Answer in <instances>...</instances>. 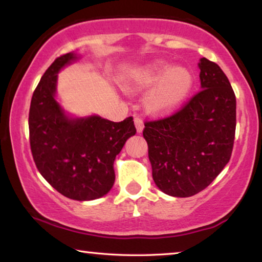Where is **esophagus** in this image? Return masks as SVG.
Segmentation results:
<instances>
[{
	"instance_id": "34e87169",
	"label": "esophagus",
	"mask_w": 262,
	"mask_h": 262,
	"mask_svg": "<svg viewBox=\"0 0 262 262\" xmlns=\"http://www.w3.org/2000/svg\"><path fill=\"white\" fill-rule=\"evenodd\" d=\"M135 125H136L137 132H138V134H140V132H143L144 123H143V120H142V119L138 118V117H136V118H135Z\"/></svg>"
}]
</instances>
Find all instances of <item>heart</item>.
I'll list each match as a JSON object with an SVG mask.
<instances>
[{
  "mask_svg": "<svg viewBox=\"0 0 262 262\" xmlns=\"http://www.w3.org/2000/svg\"><path fill=\"white\" fill-rule=\"evenodd\" d=\"M193 74L184 66L172 67L157 61L137 68L122 79V86L128 92L150 89L144 104L155 116H164L176 111L185 102L193 88Z\"/></svg>",
  "mask_w": 262,
  "mask_h": 262,
  "instance_id": "b5f03b06",
  "label": "heart"
}]
</instances>
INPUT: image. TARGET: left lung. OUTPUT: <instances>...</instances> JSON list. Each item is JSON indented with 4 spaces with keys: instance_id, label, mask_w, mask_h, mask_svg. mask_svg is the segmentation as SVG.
<instances>
[{
    "instance_id": "left-lung-1",
    "label": "left lung",
    "mask_w": 262,
    "mask_h": 262,
    "mask_svg": "<svg viewBox=\"0 0 262 262\" xmlns=\"http://www.w3.org/2000/svg\"><path fill=\"white\" fill-rule=\"evenodd\" d=\"M200 88L182 110L145 123L152 178L171 196L194 195L206 188L231 158L236 100L218 64L200 58Z\"/></svg>"
}]
</instances>
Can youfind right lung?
Masks as SVG:
<instances>
[{"label": "right lung", "mask_w": 262, "mask_h": 262, "mask_svg": "<svg viewBox=\"0 0 262 262\" xmlns=\"http://www.w3.org/2000/svg\"><path fill=\"white\" fill-rule=\"evenodd\" d=\"M69 52L56 58L44 72L31 98L30 147L44 179L67 198H102L115 184L114 163L130 137L132 117L115 123L98 115L74 117L56 98L59 71L77 61Z\"/></svg>", "instance_id": "add662e5"}]
</instances>
